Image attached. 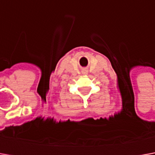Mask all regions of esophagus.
Here are the masks:
<instances>
[{
    "label": "esophagus",
    "instance_id": "1",
    "mask_svg": "<svg viewBox=\"0 0 155 155\" xmlns=\"http://www.w3.org/2000/svg\"><path fill=\"white\" fill-rule=\"evenodd\" d=\"M83 73H84V75L88 74V70H87V69H84V71H83Z\"/></svg>",
    "mask_w": 155,
    "mask_h": 155
}]
</instances>
